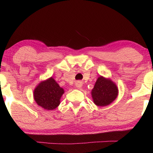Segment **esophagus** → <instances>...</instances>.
<instances>
[{
    "label": "esophagus",
    "instance_id": "34e87169",
    "mask_svg": "<svg viewBox=\"0 0 153 153\" xmlns=\"http://www.w3.org/2000/svg\"><path fill=\"white\" fill-rule=\"evenodd\" d=\"M76 86L77 88H81L82 87V82H80V81L77 82L76 83Z\"/></svg>",
    "mask_w": 153,
    "mask_h": 153
}]
</instances>
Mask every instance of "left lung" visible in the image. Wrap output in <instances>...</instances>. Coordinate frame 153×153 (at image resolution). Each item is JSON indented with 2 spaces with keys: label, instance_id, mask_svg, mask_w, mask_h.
<instances>
[{
  "label": "left lung",
  "instance_id": "1",
  "mask_svg": "<svg viewBox=\"0 0 153 153\" xmlns=\"http://www.w3.org/2000/svg\"><path fill=\"white\" fill-rule=\"evenodd\" d=\"M118 87L110 78L100 76L91 91L92 98L94 104L98 107L110 105L117 97Z\"/></svg>",
  "mask_w": 153,
  "mask_h": 153
}]
</instances>
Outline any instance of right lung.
<instances>
[{"label":"right lung","mask_w":153,"mask_h":153,"mask_svg":"<svg viewBox=\"0 0 153 153\" xmlns=\"http://www.w3.org/2000/svg\"><path fill=\"white\" fill-rule=\"evenodd\" d=\"M64 92V89L51 77L41 81L36 86L33 90V99L44 109L52 111L60 105L61 98Z\"/></svg>","instance_id":"1"}]
</instances>
